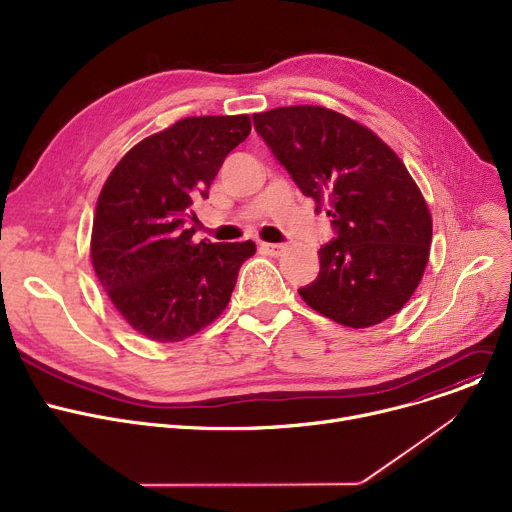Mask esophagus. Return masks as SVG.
Listing matches in <instances>:
<instances>
[{"label":"esophagus","mask_w":512,"mask_h":512,"mask_svg":"<svg viewBox=\"0 0 512 512\" xmlns=\"http://www.w3.org/2000/svg\"><path fill=\"white\" fill-rule=\"evenodd\" d=\"M259 249L265 253V255H271V257H278V255H282L284 253V245H280V243H261L259 245Z\"/></svg>","instance_id":"esophagus-1"}]
</instances>
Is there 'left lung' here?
Wrapping results in <instances>:
<instances>
[{
	"instance_id": "obj_1",
	"label": "left lung",
	"mask_w": 512,
	"mask_h": 512,
	"mask_svg": "<svg viewBox=\"0 0 512 512\" xmlns=\"http://www.w3.org/2000/svg\"><path fill=\"white\" fill-rule=\"evenodd\" d=\"M253 123L298 189L327 203L335 238L319 249V276L298 290L302 300L354 329L401 311L424 276L432 218L399 156L323 107L271 109Z\"/></svg>"
}]
</instances>
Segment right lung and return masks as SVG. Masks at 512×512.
Segmentation results:
<instances>
[{
  "label": "right lung",
  "mask_w": 512,
  "mask_h": 512,
  "mask_svg": "<svg viewBox=\"0 0 512 512\" xmlns=\"http://www.w3.org/2000/svg\"><path fill=\"white\" fill-rule=\"evenodd\" d=\"M247 115L187 117L133 146L96 203L90 255L123 319L154 342L181 339L226 309L255 243H193V203L247 140Z\"/></svg>",
  "instance_id": "right-lung-1"
}]
</instances>
